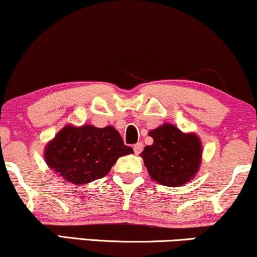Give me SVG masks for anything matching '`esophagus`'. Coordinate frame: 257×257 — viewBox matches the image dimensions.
Instances as JSON below:
<instances>
[{
  "label": "esophagus",
  "mask_w": 257,
  "mask_h": 257,
  "mask_svg": "<svg viewBox=\"0 0 257 257\" xmlns=\"http://www.w3.org/2000/svg\"><path fill=\"white\" fill-rule=\"evenodd\" d=\"M134 150H135V154H140L142 150H143V144L141 143H137V144H135L134 146Z\"/></svg>",
  "instance_id": "1"
}]
</instances>
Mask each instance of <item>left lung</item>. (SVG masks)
Wrapping results in <instances>:
<instances>
[{
  "mask_svg": "<svg viewBox=\"0 0 257 257\" xmlns=\"http://www.w3.org/2000/svg\"><path fill=\"white\" fill-rule=\"evenodd\" d=\"M153 146L142 152L150 177L161 185L177 188L195 177L201 165L202 147L194 134H183L171 123L149 132Z\"/></svg>",
  "mask_w": 257,
  "mask_h": 257,
  "instance_id": "8db88e82",
  "label": "left lung"
}]
</instances>
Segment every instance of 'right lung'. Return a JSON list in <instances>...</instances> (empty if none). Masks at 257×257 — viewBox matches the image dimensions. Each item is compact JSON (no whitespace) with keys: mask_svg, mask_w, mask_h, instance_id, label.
Returning <instances> with one entry per match:
<instances>
[{"mask_svg":"<svg viewBox=\"0 0 257 257\" xmlns=\"http://www.w3.org/2000/svg\"><path fill=\"white\" fill-rule=\"evenodd\" d=\"M132 153L111 126L67 125L48 143L44 159L60 177L80 185L107 176L120 156Z\"/></svg>","mask_w":257,"mask_h":257,"instance_id":"obj_1","label":"right lung"}]
</instances>
